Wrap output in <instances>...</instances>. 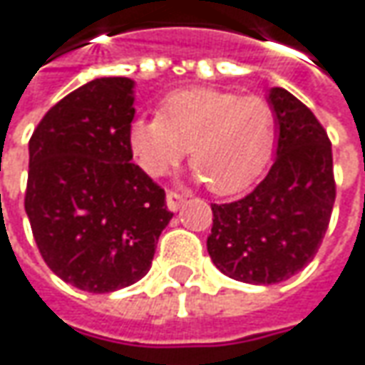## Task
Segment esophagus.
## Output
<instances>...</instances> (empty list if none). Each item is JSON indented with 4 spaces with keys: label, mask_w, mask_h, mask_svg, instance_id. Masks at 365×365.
Listing matches in <instances>:
<instances>
[{
    "label": "esophagus",
    "mask_w": 365,
    "mask_h": 365,
    "mask_svg": "<svg viewBox=\"0 0 365 365\" xmlns=\"http://www.w3.org/2000/svg\"><path fill=\"white\" fill-rule=\"evenodd\" d=\"M183 197L182 194H178V192H168V207H170L171 212H178L183 204Z\"/></svg>",
    "instance_id": "34e87169"
}]
</instances>
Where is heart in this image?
<instances>
[{
	"instance_id": "obj_1",
	"label": "heart",
	"mask_w": 365,
	"mask_h": 365,
	"mask_svg": "<svg viewBox=\"0 0 365 365\" xmlns=\"http://www.w3.org/2000/svg\"><path fill=\"white\" fill-rule=\"evenodd\" d=\"M277 117L267 98L216 88H185L161 105V117L131 123L129 143L141 170L165 175L187 153L216 194H236L267 168Z\"/></svg>"
}]
</instances>
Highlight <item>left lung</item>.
<instances>
[{
    "mask_svg": "<svg viewBox=\"0 0 365 365\" xmlns=\"http://www.w3.org/2000/svg\"><path fill=\"white\" fill-rule=\"evenodd\" d=\"M277 158L250 194L212 204L207 255L234 281L274 284L313 260L335 202L331 143L321 123L284 88H270Z\"/></svg>",
    "mask_w": 365,
    "mask_h": 365,
    "instance_id": "1",
    "label": "left lung"
}]
</instances>
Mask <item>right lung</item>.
<instances>
[{"label": "right lung", "instance_id": "right-lung-1", "mask_svg": "<svg viewBox=\"0 0 365 365\" xmlns=\"http://www.w3.org/2000/svg\"><path fill=\"white\" fill-rule=\"evenodd\" d=\"M133 103L131 78H95L50 108L30 139L34 240L54 274L88 293L143 279L173 216L165 192L131 161Z\"/></svg>", "mask_w": 365, "mask_h": 365}]
</instances>
